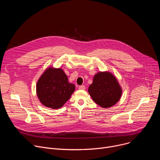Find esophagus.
<instances>
[{"label": "esophagus", "mask_w": 160, "mask_h": 160, "mask_svg": "<svg viewBox=\"0 0 160 160\" xmlns=\"http://www.w3.org/2000/svg\"><path fill=\"white\" fill-rule=\"evenodd\" d=\"M78 88L80 90H84V89H85V85H80L78 87Z\"/></svg>", "instance_id": "1"}]
</instances>
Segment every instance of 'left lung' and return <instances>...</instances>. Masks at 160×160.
I'll return each mask as SVG.
<instances>
[{"mask_svg":"<svg viewBox=\"0 0 160 160\" xmlns=\"http://www.w3.org/2000/svg\"><path fill=\"white\" fill-rule=\"evenodd\" d=\"M88 91L93 101L104 108L111 107L117 103L122 94L117 79L107 72H99L95 75Z\"/></svg>","mask_w":160,"mask_h":160,"instance_id":"1","label":"left lung"}]
</instances>
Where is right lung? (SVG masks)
Instances as JSON below:
<instances>
[{
  "label": "right lung",
  "mask_w": 160,
  "mask_h": 160,
  "mask_svg": "<svg viewBox=\"0 0 160 160\" xmlns=\"http://www.w3.org/2000/svg\"><path fill=\"white\" fill-rule=\"evenodd\" d=\"M36 88L40 102L55 109L61 108L75 90V85L68 82V77L62 69L51 67L40 77Z\"/></svg>",
  "instance_id": "add662e5"
}]
</instances>
